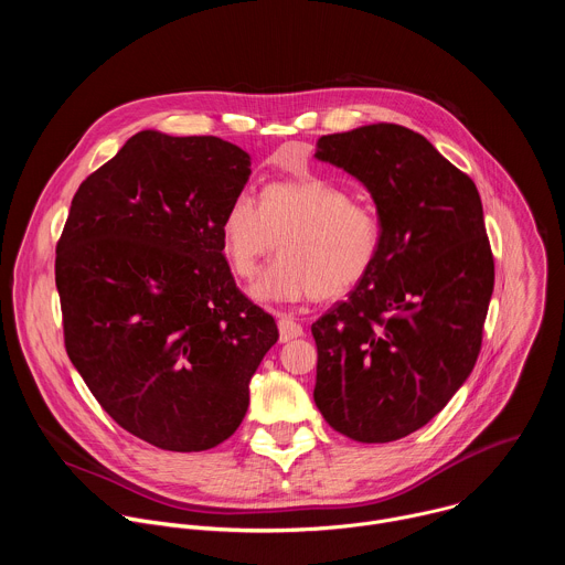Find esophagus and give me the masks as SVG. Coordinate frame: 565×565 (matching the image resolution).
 I'll return each instance as SVG.
<instances>
[{
	"label": "esophagus",
	"instance_id": "34e87169",
	"mask_svg": "<svg viewBox=\"0 0 565 565\" xmlns=\"http://www.w3.org/2000/svg\"><path fill=\"white\" fill-rule=\"evenodd\" d=\"M277 324H279V340L281 342H290V340L303 335L301 324H297V321L292 317H288V315H281Z\"/></svg>",
	"mask_w": 565,
	"mask_h": 565
}]
</instances>
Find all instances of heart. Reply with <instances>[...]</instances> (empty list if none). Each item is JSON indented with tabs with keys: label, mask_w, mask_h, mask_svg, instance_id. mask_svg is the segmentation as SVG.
<instances>
[{
	"label": "heart",
	"mask_w": 565,
	"mask_h": 565,
	"mask_svg": "<svg viewBox=\"0 0 565 565\" xmlns=\"http://www.w3.org/2000/svg\"><path fill=\"white\" fill-rule=\"evenodd\" d=\"M221 246L241 279H253L279 248L281 255L253 286L259 301H299L312 295L335 299L373 270L382 225L344 188L308 177L266 185L259 205L248 196L234 199L221 221Z\"/></svg>",
	"instance_id": "obj_1"
}]
</instances>
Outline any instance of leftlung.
I'll return each instance as SVG.
<instances>
[{
	"instance_id": "1",
	"label": "left lung",
	"mask_w": 565,
	"mask_h": 565,
	"mask_svg": "<svg viewBox=\"0 0 565 565\" xmlns=\"http://www.w3.org/2000/svg\"><path fill=\"white\" fill-rule=\"evenodd\" d=\"M315 158L362 181L382 225L369 277L310 327L315 405L351 440L391 443L443 412L480 353L494 290L482 203L467 174L402 125L321 136Z\"/></svg>"
}]
</instances>
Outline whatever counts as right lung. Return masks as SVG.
Here are the masks:
<instances>
[{
  "label": "right lung",
  "instance_id": "add662e5",
  "mask_svg": "<svg viewBox=\"0 0 565 565\" xmlns=\"http://www.w3.org/2000/svg\"><path fill=\"white\" fill-rule=\"evenodd\" d=\"M248 179L250 156L227 140L147 129L71 201L55 248L66 355L100 407L153 447L227 440L279 338L221 246Z\"/></svg>",
  "mask_w": 565,
  "mask_h": 565
}]
</instances>
